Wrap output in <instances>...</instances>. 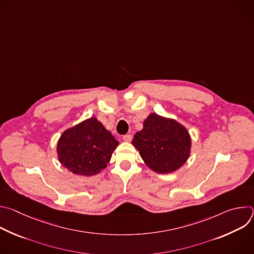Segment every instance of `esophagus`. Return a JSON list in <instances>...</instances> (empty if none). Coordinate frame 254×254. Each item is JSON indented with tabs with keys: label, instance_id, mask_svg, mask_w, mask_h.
Segmentation results:
<instances>
[{
	"label": "esophagus",
	"instance_id": "esophagus-1",
	"mask_svg": "<svg viewBox=\"0 0 254 254\" xmlns=\"http://www.w3.org/2000/svg\"><path fill=\"white\" fill-rule=\"evenodd\" d=\"M123 139L125 140V141H130L131 139H132V135L130 134V133H127V134H125L124 136H123Z\"/></svg>",
	"mask_w": 254,
	"mask_h": 254
}]
</instances>
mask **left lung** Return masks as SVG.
Instances as JSON below:
<instances>
[{
  "mask_svg": "<svg viewBox=\"0 0 254 254\" xmlns=\"http://www.w3.org/2000/svg\"><path fill=\"white\" fill-rule=\"evenodd\" d=\"M132 144L150 169L168 174L187 161L191 138L188 130L176 121L152 114L143 122V128L134 134Z\"/></svg>",
  "mask_w": 254,
  "mask_h": 254,
  "instance_id": "1",
  "label": "left lung"
}]
</instances>
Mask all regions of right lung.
I'll return each mask as SVG.
<instances>
[{"instance_id":"right-lung-1","label":"right lung","mask_w":254,"mask_h":254,"mask_svg":"<svg viewBox=\"0 0 254 254\" xmlns=\"http://www.w3.org/2000/svg\"><path fill=\"white\" fill-rule=\"evenodd\" d=\"M119 146L115 136L95 118L65 130L58 140L60 163L73 174L93 176L106 168Z\"/></svg>"}]
</instances>
